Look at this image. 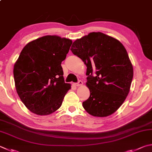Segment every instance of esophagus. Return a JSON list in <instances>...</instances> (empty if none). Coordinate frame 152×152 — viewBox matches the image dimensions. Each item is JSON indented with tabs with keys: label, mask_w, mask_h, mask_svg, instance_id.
Listing matches in <instances>:
<instances>
[{
	"label": "esophagus",
	"mask_w": 152,
	"mask_h": 152,
	"mask_svg": "<svg viewBox=\"0 0 152 152\" xmlns=\"http://www.w3.org/2000/svg\"><path fill=\"white\" fill-rule=\"evenodd\" d=\"M82 84H83V82H82V81L80 80V81H78V83L76 84V86H81Z\"/></svg>",
	"instance_id": "obj_1"
}]
</instances>
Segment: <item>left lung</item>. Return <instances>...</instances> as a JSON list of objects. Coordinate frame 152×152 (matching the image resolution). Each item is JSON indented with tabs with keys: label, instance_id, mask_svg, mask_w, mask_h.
I'll return each mask as SVG.
<instances>
[{
	"label": "left lung",
	"instance_id": "left-lung-1",
	"mask_svg": "<svg viewBox=\"0 0 152 152\" xmlns=\"http://www.w3.org/2000/svg\"><path fill=\"white\" fill-rule=\"evenodd\" d=\"M70 50L87 67L86 84L90 94L82 103L84 110L96 117L114 114L128 95L134 76L125 47L114 38L93 32L76 40Z\"/></svg>",
	"mask_w": 152,
	"mask_h": 152
}]
</instances>
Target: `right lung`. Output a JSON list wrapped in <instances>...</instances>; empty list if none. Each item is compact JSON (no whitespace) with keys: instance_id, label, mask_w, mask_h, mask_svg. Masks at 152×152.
Masks as SVG:
<instances>
[{"instance_id":"add662e5","label":"right lung","mask_w":152,"mask_h":152,"mask_svg":"<svg viewBox=\"0 0 152 152\" xmlns=\"http://www.w3.org/2000/svg\"><path fill=\"white\" fill-rule=\"evenodd\" d=\"M72 41L47 35L28 42L14 65L15 87L19 98L30 112L51 114L61 106L71 84L65 83L61 63Z\"/></svg>"}]
</instances>
